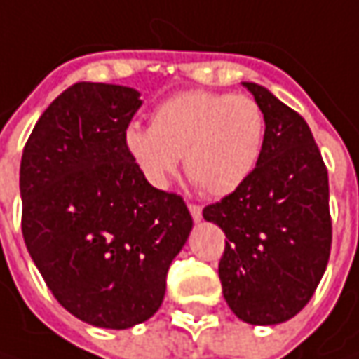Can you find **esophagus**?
Listing matches in <instances>:
<instances>
[{
	"instance_id": "obj_1",
	"label": "esophagus",
	"mask_w": 359,
	"mask_h": 359,
	"mask_svg": "<svg viewBox=\"0 0 359 359\" xmlns=\"http://www.w3.org/2000/svg\"><path fill=\"white\" fill-rule=\"evenodd\" d=\"M187 208H189V214H191V217H194V222H200V219H201V208H200V205H196V203H189Z\"/></svg>"
}]
</instances>
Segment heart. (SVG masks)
Masks as SVG:
<instances>
[{
	"instance_id": "1",
	"label": "heart",
	"mask_w": 359,
	"mask_h": 359,
	"mask_svg": "<svg viewBox=\"0 0 359 359\" xmlns=\"http://www.w3.org/2000/svg\"><path fill=\"white\" fill-rule=\"evenodd\" d=\"M264 131L262 107L252 97L194 90L161 102L151 126H128L123 149L156 189L168 186L184 156L187 177L203 194L224 198L255 170Z\"/></svg>"
}]
</instances>
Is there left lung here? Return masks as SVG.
I'll return each instance as SVG.
<instances>
[{
	"mask_svg": "<svg viewBox=\"0 0 359 359\" xmlns=\"http://www.w3.org/2000/svg\"><path fill=\"white\" fill-rule=\"evenodd\" d=\"M266 119L264 147L245 184L203 210L226 233L219 280L229 310L252 325L287 322L313 296L332 248L330 187L306 119L243 81Z\"/></svg>",
	"mask_w": 359,
	"mask_h": 359,
	"instance_id": "obj_1",
	"label": "left lung"
}]
</instances>
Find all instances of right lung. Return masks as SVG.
<instances>
[{
    "label": "right lung",
    "mask_w": 359,
    "mask_h": 359,
    "mask_svg": "<svg viewBox=\"0 0 359 359\" xmlns=\"http://www.w3.org/2000/svg\"><path fill=\"white\" fill-rule=\"evenodd\" d=\"M140 91L79 81L37 119L23 147L21 231L55 299L95 327L149 320L191 231L180 196L145 182L123 149Z\"/></svg>",
    "instance_id": "right-lung-1"
}]
</instances>
